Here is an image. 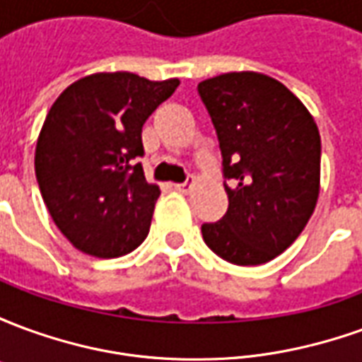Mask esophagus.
<instances>
[{
	"label": "esophagus",
	"instance_id": "esophagus-1",
	"mask_svg": "<svg viewBox=\"0 0 362 362\" xmlns=\"http://www.w3.org/2000/svg\"><path fill=\"white\" fill-rule=\"evenodd\" d=\"M194 188V182H182V184H174V189L176 192H182V194H186L189 189Z\"/></svg>",
	"mask_w": 362,
	"mask_h": 362
}]
</instances>
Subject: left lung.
I'll return each instance as SVG.
<instances>
[{"mask_svg":"<svg viewBox=\"0 0 362 362\" xmlns=\"http://www.w3.org/2000/svg\"><path fill=\"white\" fill-rule=\"evenodd\" d=\"M223 155L228 209L202 225L205 244L236 266H259L295 243L320 194V132L269 75L233 71L197 85Z\"/></svg>","mask_w":362,"mask_h":362,"instance_id":"8db88e82","label":"left lung"}]
</instances>
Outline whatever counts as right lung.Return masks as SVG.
<instances>
[{"label": "right lung", "instance_id": "add662e5", "mask_svg": "<svg viewBox=\"0 0 362 362\" xmlns=\"http://www.w3.org/2000/svg\"><path fill=\"white\" fill-rule=\"evenodd\" d=\"M178 85L127 71L93 74L52 104L36 141V180L77 250L119 258L147 238L160 189L135 158L143 157L145 119Z\"/></svg>", "mask_w": 362, "mask_h": 362}]
</instances>
